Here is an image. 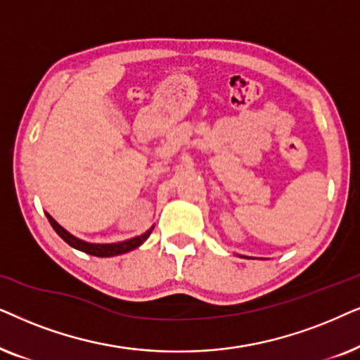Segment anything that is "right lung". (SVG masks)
<instances>
[{"mask_svg":"<svg viewBox=\"0 0 360 360\" xmlns=\"http://www.w3.org/2000/svg\"><path fill=\"white\" fill-rule=\"evenodd\" d=\"M46 217H47V220H49L52 229L56 230L57 236H59L62 240H64L65 243H69V245L72 248H75V250L85 252V253H89V255H94V257H117V255H123V253H127V252L135 250V248L140 247L141 243L145 242L148 237H150L153 229H155V225H153L151 229H148L145 233H141V236L128 238V240H123V242L92 243V242H85V240H82V238L72 236L69 230H65L60 224L56 222L54 217H52L51 214L46 212Z\"/></svg>","mask_w":360,"mask_h":360,"instance_id":"1","label":"right lung"}]
</instances>
